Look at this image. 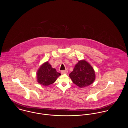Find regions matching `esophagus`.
<instances>
[{"label": "esophagus", "mask_w": 128, "mask_h": 128, "mask_svg": "<svg viewBox=\"0 0 128 128\" xmlns=\"http://www.w3.org/2000/svg\"><path fill=\"white\" fill-rule=\"evenodd\" d=\"M68 70H62L61 71V73L62 74H66L68 73Z\"/></svg>", "instance_id": "esophagus-1"}]
</instances>
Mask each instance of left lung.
I'll use <instances>...</instances> for the list:
<instances>
[{
  "label": "left lung",
  "instance_id": "obj_1",
  "mask_svg": "<svg viewBox=\"0 0 128 128\" xmlns=\"http://www.w3.org/2000/svg\"><path fill=\"white\" fill-rule=\"evenodd\" d=\"M69 75L73 83L80 88L90 85L96 78L94 68L85 60H79Z\"/></svg>",
  "mask_w": 128,
  "mask_h": 128
}]
</instances>
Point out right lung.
Returning <instances> with one entry per match:
<instances>
[{
  "label": "right lung",
  "instance_id": "add662e5",
  "mask_svg": "<svg viewBox=\"0 0 128 128\" xmlns=\"http://www.w3.org/2000/svg\"><path fill=\"white\" fill-rule=\"evenodd\" d=\"M60 75L47 62L39 68L37 72V81L41 85L47 86L54 83Z\"/></svg>",
  "mask_w": 128,
  "mask_h": 128
}]
</instances>
